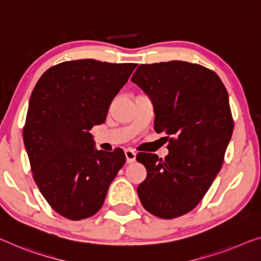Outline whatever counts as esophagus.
Instances as JSON below:
<instances>
[{"mask_svg":"<svg viewBox=\"0 0 261 261\" xmlns=\"http://www.w3.org/2000/svg\"><path fill=\"white\" fill-rule=\"evenodd\" d=\"M125 157H126L127 164H130V163H134L136 161V152L134 150L127 149V150H125Z\"/></svg>","mask_w":261,"mask_h":261,"instance_id":"1","label":"esophagus"}]
</instances>
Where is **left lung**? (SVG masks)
I'll return each instance as SVG.
<instances>
[{
    "instance_id": "left-lung-1",
    "label": "left lung",
    "mask_w": 261,
    "mask_h": 261,
    "mask_svg": "<svg viewBox=\"0 0 261 261\" xmlns=\"http://www.w3.org/2000/svg\"><path fill=\"white\" fill-rule=\"evenodd\" d=\"M131 81L152 99L154 130L169 139L165 159L137 154L147 172L139 200L158 218L180 217L199 204L221 169L233 132L228 93L215 71L182 61L141 64Z\"/></svg>"
}]
</instances>
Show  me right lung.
I'll list each match as a JSON object with an SVG mask.
<instances>
[{"instance_id":"right-lung-1","label":"right lung","mask_w":261,"mask_h":261,"mask_svg":"<svg viewBox=\"0 0 261 261\" xmlns=\"http://www.w3.org/2000/svg\"><path fill=\"white\" fill-rule=\"evenodd\" d=\"M137 64L68 61L41 76L30 96L23 141L34 180L48 204L70 220L102 207L125 163L122 149H95L90 131L106 122L110 104Z\"/></svg>"}]
</instances>
